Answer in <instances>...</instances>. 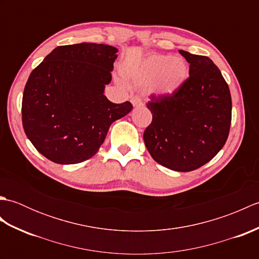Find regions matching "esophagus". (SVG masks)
<instances>
[{
    "mask_svg": "<svg viewBox=\"0 0 259 259\" xmlns=\"http://www.w3.org/2000/svg\"><path fill=\"white\" fill-rule=\"evenodd\" d=\"M131 103H133V106L135 108H138V107H141L142 106V100L141 98L138 97V96H135L131 98Z\"/></svg>",
    "mask_w": 259,
    "mask_h": 259,
    "instance_id": "34e87169",
    "label": "esophagus"
}]
</instances>
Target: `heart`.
Returning a JSON list of instances; mask_svg holds the SVG:
<instances>
[{
	"label": "heart",
	"instance_id": "heart-1",
	"mask_svg": "<svg viewBox=\"0 0 259 259\" xmlns=\"http://www.w3.org/2000/svg\"><path fill=\"white\" fill-rule=\"evenodd\" d=\"M189 74L188 64L183 58L168 54H151L137 71L142 85L158 96H171L184 85Z\"/></svg>",
	"mask_w": 259,
	"mask_h": 259
}]
</instances>
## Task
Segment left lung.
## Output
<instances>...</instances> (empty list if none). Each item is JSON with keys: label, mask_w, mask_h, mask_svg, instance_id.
<instances>
[{"label": "left lung", "mask_w": 259, "mask_h": 259, "mask_svg": "<svg viewBox=\"0 0 259 259\" xmlns=\"http://www.w3.org/2000/svg\"><path fill=\"white\" fill-rule=\"evenodd\" d=\"M189 78L171 96L150 97L152 121L144 140L153 160L175 171H192L221 151L232 122L228 84L210 59L179 50Z\"/></svg>", "instance_id": "1"}]
</instances>
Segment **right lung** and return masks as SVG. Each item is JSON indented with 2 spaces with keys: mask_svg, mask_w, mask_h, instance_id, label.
<instances>
[{
  "mask_svg": "<svg viewBox=\"0 0 259 259\" xmlns=\"http://www.w3.org/2000/svg\"><path fill=\"white\" fill-rule=\"evenodd\" d=\"M117 52L97 43L61 46L31 72L22 99V123L32 145L49 160H88L111 123L131 111L129 101L113 103L103 95Z\"/></svg>",
  "mask_w": 259,
  "mask_h": 259,
  "instance_id": "right-lung-1",
  "label": "right lung"
}]
</instances>
